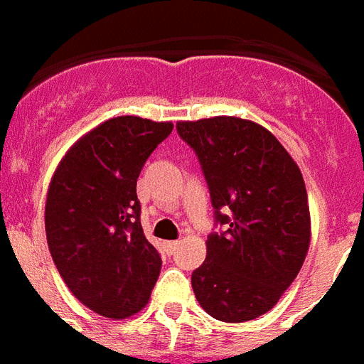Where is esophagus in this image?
<instances>
[{
    "label": "esophagus",
    "mask_w": 364,
    "mask_h": 364,
    "mask_svg": "<svg viewBox=\"0 0 364 364\" xmlns=\"http://www.w3.org/2000/svg\"><path fill=\"white\" fill-rule=\"evenodd\" d=\"M178 246H180V240H171V242L165 244V248H167L168 254H174V252H176V248H178Z\"/></svg>",
    "instance_id": "34e87169"
}]
</instances>
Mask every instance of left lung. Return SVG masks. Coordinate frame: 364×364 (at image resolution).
I'll return each mask as SVG.
<instances>
[{"mask_svg":"<svg viewBox=\"0 0 364 364\" xmlns=\"http://www.w3.org/2000/svg\"><path fill=\"white\" fill-rule=\"evenodd\" d=\"M197 154L216 223L206 259L191 274L212 318L242 323L267 314L299 274L310 246V210L301 168L255 122L214 116L178 122Z\"/></svg>","mask_w":364,"mask_h":364,"instance_id":"1","label":"left lung"}]
</instances>
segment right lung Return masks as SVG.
<instances>
[{"mask_svg":"<svg viewBox=\"0 0 364 364\" xmlns=\"http://www.w3.org/2000/svg\"><path fill=\"white\" fill-rule=\"evenodd\" d=\"M171 122L118 116L69 148L45 206L48 250L84 306L124 319L146 306L161 255L144 237L136 178Z\"/></svg>","mask_w":364,"mask_h":364,"instance_id":"obj_1","label":"right lung"}]
</instances>
